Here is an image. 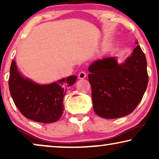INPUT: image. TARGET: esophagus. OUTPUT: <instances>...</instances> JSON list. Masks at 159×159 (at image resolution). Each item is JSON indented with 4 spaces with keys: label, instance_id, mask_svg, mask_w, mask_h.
I'll return each instance as SVG.
<instances>
[{
    "label": "esophagus",
    "instance_id": "obj_1",
    "mask_svg": "<svg viewBox=\"0 0 159 159\" xmlns=\"http://www.w3.org/2000/svg\"><path fill=\"white\" fill-rule=\"evenodd\" d=\"M86 77V73L84 72V71H80L79 75H78V78H79V79H84Z\"/></svg>",
    "mask_w": 159,
    "mask_h": 159
}]
</instances>
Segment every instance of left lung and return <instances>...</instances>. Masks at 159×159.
<instances>
[{"instance_id":"1","label":"left lung","mask_w":159,"mask_h":159,"mask_svg":"<svg viewBox=\"0 0 159 159\" xmlns=\"http://www.w3.org/2000/svg\"><path fill=\"white\" fill-rule=\"evenodd\" d=\"M88 70L93 109L104 119L131 114L148 83L146 58L139 45L124 64H119L116 57L105 58L93 62Z\"/></svg>"}]
</instances>
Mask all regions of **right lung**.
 <instances>
[{"instance_id":"obj_1","label":"right lung","mask_w":159,"mask_h":159,"mask_svg":"<svg viewBox=\"0 0 159 159\" xmlns=\"http://www.w3.org/2000/svg\"><path fill=\"white\" fill-rule=\"evenodd\" d=\"M77 78V76H70L52 84L40 85L21 76L13 60L8 87L15 105L24 116L38 122L53 123L61 117L64 111L63 98Z\"/></svg>"}]
</instances>
